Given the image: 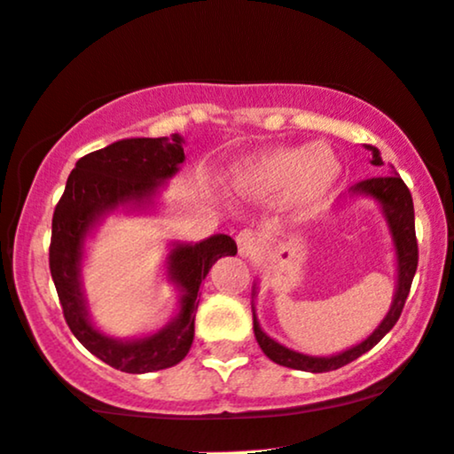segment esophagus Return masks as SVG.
<instances>
[{
	"instance_id": "esophagus-1",
	"label": "esophagus",
	"mask_w": 454,
	"mask_h": 454,
	"mask_svg": "<svg viewBox=\"0 0 454 454\" xmlns=\"http://www.w3.org/2000/svg\"><path fill=\"white\" fill-rule=\"evenodd\" d=\"M237 246L241 256H252V254L261 250V237H258L254 231H241L237 235Z\"/></svg>"
}]
</instances>
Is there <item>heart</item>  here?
<instances>
[{
  "mask_svg": "<svg viewBox=\"0 0 454 454\" xmlns=\"http://www.w3.org/2000/svg\"><path fill=\"white\" fill-rule=\"evenodd\" d=\"M340 178V159L325 144L273 148L237 168L232 185L252 200H286L295 211H312Z\"/></svg>",
  "mask_w": 454,
  "mask_h": 454,
  "instance_id": "obj_1",
  "label": "heart"
}]
</instances>
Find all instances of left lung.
<instances>
[{
    "label": "left lung",
    "mask_w": 454,
    "mask_h": 454,
    "mask_svg": "<svg viewBox=\"0 0 454 454\" xmlns=\"http://www.w3.org/2000/svg\"><path fill=\"white\" fill-rule=\"evenodd\" d=\"M366 151H371L372 154L371 159L372 166L383 168L381 153L377 151L375 146H366ZM351 192L375 198V200L381 204L383 213H386L387 226H390L392 241H395V250H396L398 284H396L395 301H392L390 310H387L386 318L380 323V327H377L366 340H362L360 345L347 348V351L338 353V356H330V357L303 356V353L286 348L284 345H280V342L273 340V338H269L267 333L261 330V325H258L256 321V315H254V336H256L262 353H265L269 360L276 362V364L295 368V371H306V372L336 371V368L345 366L348 362L364 356L366 351H371V348L396 325L398 317H401L403 306H405L407 295H410L413 273H416V267H418V241H416V223H413L411 193L396 172L380 174V176H372V178H366V181L356 183V185L351 187Z\"/></svg>",
    "instance_id": "obj_1"
}]
</instances>
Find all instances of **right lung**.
I'll return each mask as SVG.
<instances>
[{"mask_svg":"<svg viewBox=\"0 0 454 454\" xmlns=\"http://www.w3.org/2000/svg\"><path fill=\"white\" fill-rule=\"evenodd\" d=\"M185 161L183 137H131L86 154L74 163L51 222L49 269L64 318L79 342L122 372L161 371L187 356L193 342L198 291L217 258L235 256L237 243L213 235L200 243H176L168 256V276L183 291L181 312L157 333L139 340H116L90 323L82 293V256L88 232L122 204L151 202L163 181Z\"/></svg>","mask_w":454,"mask_h":454,"instance_id":"add662e5","label":"right lung"}]
</instances>
